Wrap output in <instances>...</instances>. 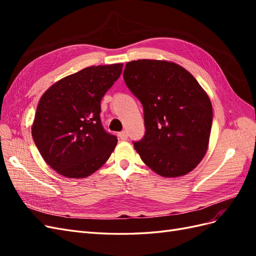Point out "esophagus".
<instances>
[{
    "mask_svg": "<svg viewBox=\"0 0 256 256\" xmlns=\"http://www.w3.org/2000/svg\"><path fill=\"white\" fill-rule=\"evenodd\" d=\"M118 136L120 138V140H122V141H126L127 138H128V132L126 130H124V131H122V132H120L118 134Z\"/></svg>",
    "mask_w": 256,
    "mask_h": 256,
    "instance_id": "1",
    "label": "esophagus"
}]
</instances>
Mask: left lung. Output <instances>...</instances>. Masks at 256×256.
<instances>
[{
	"label": "left lung",
	"mask_w": 256,
	"mask_h": 256,
	"mask_svg": "<svg viewBox=\"0 0 256 256\" xmlns=\"http://www.w3.org/2000/svg\"><path fill=\"white\" fill-rule=\"evenodd\" d=\"M124 80L144 110L145 134L134 142L144 164L164 177L188 174L208 148L212 106L189 72L172 62H129Z\"/></svg>",
	"instance_id": "1"
}]
</instances>
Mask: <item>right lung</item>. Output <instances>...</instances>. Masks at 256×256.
I'll return each instance as SVG.
<instances>
[{"mask_svg":"<svg viewBox=\"0 0 256 256\" xmlns=\"http://www.w3.org/2000/svg\"><path fill=\"white\" fill-rule=\"evenodd\" d=\"M122 64L90 66L67 76L38 102L32 136L42 157L58 174L84 178L109 159L118 138L100 120V102L120 78Z\"/></svg>","mask_w":256,"mask_h":256,"instance_id":"right-lung-1","label":"right lung"}]
</instances>
